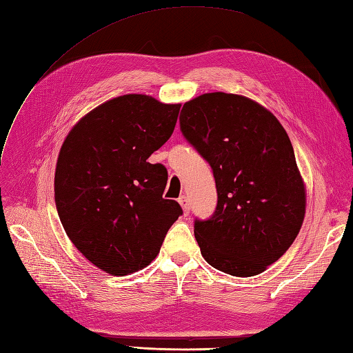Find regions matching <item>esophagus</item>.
Masks as SVG:
<instances>
[{
	"mask_svg": "<svg viewBox=\"0 0 353 353\" xmlns=\"http://www.w3.org/2000/svg\"><path fill=\"white\" fill-rule=\"evenodd\" d=\"M178 202H179L181 208H183V212H184V215H188V212H190V203H188V199H187L185 196H181V197L178 199Z\"/></svg>",
	"mask_w": 353,
	"mask_h": 353,
	"instance_id": "esophagus-1",
	"label": "esophagus"
}]
</instances>
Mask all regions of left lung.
Segmentation results:
<instances>
[{
	"instance_id": "1",
	"label": "left lung",
	"mask_w": 353,
	"mask_h": 353,
	"mask_svg": "<svg viewBox=\"0 0 353 353\" xmlns=\"http://www.w3.org/2000/svg\"><path fill=\"white\" fill-rule=\"evenodd\" d=\"M179 126L215 178V212L194 221L203 259L239 278L263 273L287 252L306 214L288 133L259 102L224 92L185 102Z\"/></svg>"
}]
</instances>
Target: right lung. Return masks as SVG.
I'll return each mask as SVG.
<instances>
[{"instance_id":"right-lung-1","label":"right lung","mask_w":353,"mask_h":353,"mask_svg":"<svg viewBox=\"0 0 353 353\" xmlns=\"http://www.w3.org/2000/svg\"><path fill=\"white\" fill-rule=\"evenodd\" d=\"M179 108L123 94L81 117L61 147L54 202L65 233L112 276L147 268L183 214L178 202L163 199L166 168L147 161L172 135Z\"/></svg>"}]
</instances>
